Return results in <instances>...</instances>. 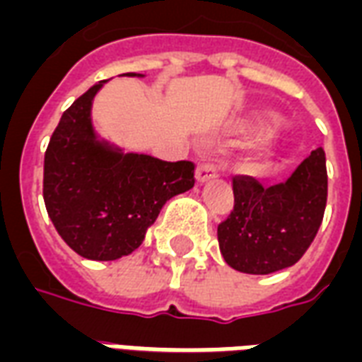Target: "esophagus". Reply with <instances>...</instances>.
<instances>
[{
	"label": "esophagus",
	"instance_id": "esophagus-1",
	"mask_svg": "<svg viewBox=\"0 0 362 362\" xmlns=\"http://www.w3.org/2000/svg\"><path fill=\"white\" fill-rule=\"evenodd\" d=\"M217 177V168L210 162H202V164H198L197 168V181L200 185L206 183V181H210V179Z\"/></svg>",
	"mask_w": 362,
	"mask_h": 362
}]
</instances>
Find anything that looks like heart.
<instances>
[{
  "label": "heart",
  "mask_w": 362,
  "mask_h": 362,
  "mask_svg": "<svg viewBox=\"0 0 362 362\" xmlns=\"http://www.w3.org/2000/svg\"><path fill=\"white\" fill-rule=\"evenodd\" d=\"M271 114L267 112H259L255 114L254 118L252 119H246V122H243V129H248V132H255V129H262L263 126H267L269 122H271ZM265 156H267V148L265 146H259V148H255V152L250 156L246 162H248V165H252V168H255V165H259L265 160Z\"/></svg>",
  "instance_id": "1"
}]
</instances>
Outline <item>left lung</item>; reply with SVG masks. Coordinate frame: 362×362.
I'll list each match as a JSON object with an SVG mask.
<instances>
[{"mask_svg":"<svg viewBox=\"0 0 362 362\" xmlns=\"http://www.w3.org/2000/svg\"><path fill=\"white\" fill-rule=\"evenodd\" d=\"M235 208L217 227L225 262L248 274L292 267L307 252L326 208L328 175L322 146L282 183L263 187L248 175L233 177Z\"/></svg>","mask_w":362,"mask_h":362,"instance_id":"left-lung-1","label":"left lung"}]
</instances>
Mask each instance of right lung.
Wrapping results in <instances>:
<instances>
[{"instance_id": "obj_1", "label": "right lung", "mask_w": 362, "mask_h": 362, "mask_svg": "<svg viewBox=\"0 0 362 362\" xmlns=\"http://www.w3.org/2000/svg\"><path fill=\"white\" fill-rule=\"evenodd\" d=\"M103 83L62 112L43 160V200L57 233L76 254L112 262L139 248L170 198L192 189L194 164L124 152L99 139L91 105Z\"/></svg>"}]
</instances>
